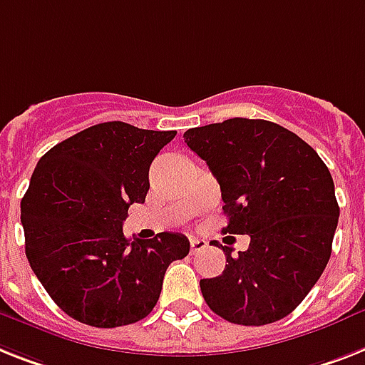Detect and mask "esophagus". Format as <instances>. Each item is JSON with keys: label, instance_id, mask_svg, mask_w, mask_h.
I'll return each instance as SVG.
<instances>
[{"label": "esophagus", "instance_id": "esophagus-1", "mask_svg": "<svg viewBox=\"0 0 365 365\" xmlns=\"http://www.w3.org/2000/svg\"><path fill=\"white\" fill-rule=\"evenodd\" d=\"M205 248H207V240L197 239V237H192V239H190V254L192 255L200 254L201 250Z\"/></svg>", "mask_w": 365, "mask_h": 365}]
</instances>
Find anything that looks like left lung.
<instances>
[{"label":"left lung","instance_id":"obj_1","mask_svg":"<svg viewBox=\"0 0 365 365\" xmlns=\"http://www.w3.org/2000/svg\"><path fill=\"white\" fill-rule=\"evenodd\" d=\"M185 141L218 179L224 233L250 235L225 269L201 279L216 315L244 327L276 323L321 278L332 254L339 207L327 164L294 132L263 119L235 117L185 132Z\"/></svg>","mask_w":365,"mask_h":365}]
</instances>
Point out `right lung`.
<instances>
[{"mask_svg":"<svg viewBox=\"0 0 365 365\" xmlns=\"http://www.w3.org/2000/svg\"><path fill=\"white\" fill-rule=\"evenodd\" d=\"M175 134L101 123L38 160L20 203L26 255L68 317L96 328L138 323L158 302L168 267L188 255L185 235L123 233L128 207L145 201L150 162Z\"/></svg>","mask_w":365,"mask_h":365,"instance_id":"obj_1","label":"right lung"}]
</instances>
